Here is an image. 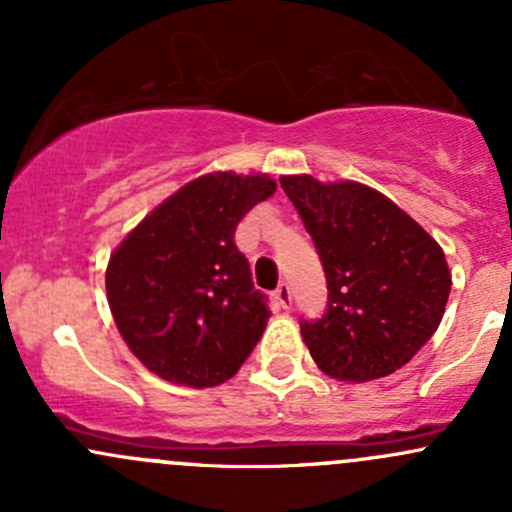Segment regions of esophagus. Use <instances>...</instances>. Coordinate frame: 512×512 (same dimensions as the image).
Returning a JSON list of instances; mask_svg holds the SVG:
<instances>
[{"instance_id": "esophagus-1", "label": "esophagus", "mask_w": 512, "mask_h": 512, "mask_svg": "<svg viewBox=\"0 0 512 512\" xmlns=\"http://www.w3.org/2000/svg\"><path fill=\"white\" fill-rule=\"evenodd\" d=\"M275 299H277V302H280V307H282V309H289V307H292V287H289L287 282H282V285L277 287Z\"/></svg>"}]
</instances>
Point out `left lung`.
Masks as SVG:
<instances>
[{
  "instance_id": "1",
  "label": "left lung",
  "mask_w": 512,
  "mask_h": 512,
  "mask_svg": "<svg viewBox=\"0 0 512 512\" xmlns=\"http://www.w3.org/2000/svg\"><path fill=\"white\" fill-rule=\"evenodd\" d=\"M327 277V312L302 319L319 369L339 381L394 374L433 337L451 294L441 245L369 185L282 175Z\"/></svg>"
}]
</instances>
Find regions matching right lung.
I'll return each mask as SVG.
<instances>
[{"label":"right lung","instance_id":"right-lung-1","mask_svg":"<svg viewBox=\"0 0 512 512\" xmlns=\"http://www.w3.org/2000/svg\"><path fill=\"white\" fill-rule=\"evenodd\" d=\"M275 190L270 175H200L111 255L108 307L128 349L160 379L218 386L260 342L270 307L252 285L235 230Z\"/></svg>","mask_w":512,"mask_h":512}]
</instances>
